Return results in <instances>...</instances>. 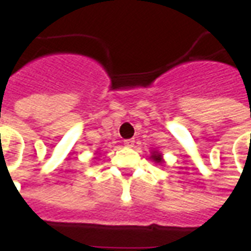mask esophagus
<instances>
[{
	"label": "esophagus",
	"mask_w": 251,
	"mask_h": 251,
	"mask_svg": "<svg viewBox=\"0 0 251 251\" xmlns=\"http://www.w3.org/2000/svg\"><path fill=\"white\" fill-rule=\"evenodd\" d=\"M124 145H125L126 148H133V145H134V140H125V141H124Z\"/></svg>",
	"instance_id": "obj_1"
}]
</instances>
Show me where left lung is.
I'll return each mask as SVG.
<instances>
[{
  "label": "left lung",
  "instance_id": "obj_1",
  "mask_svg": "<svg viewBox=\"0 0 251 251\" xmlns=\"http://www.w3.org/2000/svg\"><path fill=\"white\" fill-rule=\"evenodd\" d=\"M152 160L154 161V163H160V164L163 163V160H161V154H154V153H153Z\"/></svg>",
  "mask_w": 251,
  "mask_h": 251
}]
</instances>
